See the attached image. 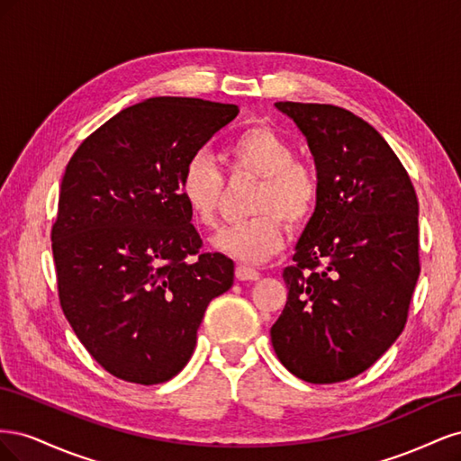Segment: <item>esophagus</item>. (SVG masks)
Returning a JSON list of instances; mask_svg holds the SVG:
<instances>
[{"label":"esophagus","mask_w":461,"mask_h":461,"mask_svg":"<svg viewBox=\"0 0 461 461\" xmlns=\"http://www.w3.org/2000/svg\"><path fill=\"white\" fill-rule=\"evenodd\" d=\"M234 275H236V278H239V281H258V278L261 276L259 271L248 267V265H239V267H236V271H234Z\"/></svg>","instance_id":"obj_1"}]
</instances>
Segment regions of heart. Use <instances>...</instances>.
<instances>
[{
    "mask_svg": "<svg viewBox=\"0 0 461 461\" xmlns=\"http://www.w3.org/2000/svg\"><path fill=\"white\" fill-rule=\"evenodd\" d=\"M227 158L234 176L259 178L248 212L254 217L222 227L213 236L219 252L246 263L273 258L286 242V227L300 229L315 212L321 186L310 165L296 159V149L283 134L263 127H249L234 138ZM178 190L194 221L213 227L225 196V180L217 165L203 151L186 159L178 176Z\"/></svg>",
    "mask_w": 461,
    "mask_h": 461,
    "instance_id": "1",
    "label": "heart"
}]
</instances>
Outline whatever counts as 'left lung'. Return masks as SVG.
<instances>
[{"mask_svg": "<svg viewBox=\"0 0 461 461\" xmlns=\"http://www.w3.org/2000/svg\"><path fill=\"white\" fill-rule=\"evenodd\" d=\"M308 140L319 203L285 269L271 327L281 364L313 384L364 373L406 327L420 276V203L410 175L369 122L329 104L276 102Z\"/></svg>", "mask_w": 461, "mask_h": 461, "instance_id": "8db88e82", "label": "left lung"}]
</instances>
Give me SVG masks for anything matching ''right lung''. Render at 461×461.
<instances>
[{
  "instance_id": "1",
  "label": "right lung",
  "mask_w": 461,
  "mask_h": 461,
  "mask_svg": "<svg viewBox=\"0 0 461 461\" xmlns=\"http://www.w3.org/2000/svg\"><path fill=\"white\" fill-rule=\"evenodd\" d=\"M236 115L232 104L149 97L102 124L67 165L51 229L59 302L117 379L158 384L183 371L209 302L234 283L232 259L200 252L178 176Z\"/></svg>"
}]
</instances>
